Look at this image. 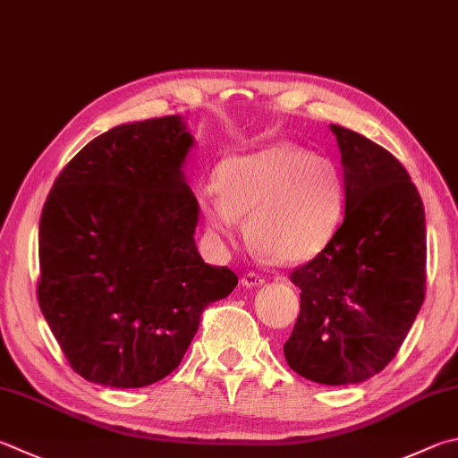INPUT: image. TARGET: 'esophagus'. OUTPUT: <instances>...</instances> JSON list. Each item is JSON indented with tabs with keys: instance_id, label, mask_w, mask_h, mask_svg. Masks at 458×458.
Segmentation results:
<instances>
[{
	"instance_id": "obj_1",
	"label": "esophagus",
	"mask_w": 458,
	"mask_h": 458,
	"mask_svg": "<svg viewBox=\"0 0 458 458\" xmlns=\"http://www.w3.org/2000/svg\"><path fill=\"white\" fill-rule=\"evenodd\" d=\"M264 282H266L264 276H260V274H256V272H248V274H244V276H242V286H246V288L262 286Z\"/></svg>"
}]
</instances>
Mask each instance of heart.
I'll list each match as a JSON object with an SVG mask.
<instances>
[{
  "label": "heart",
  "instance_id": "heart-1",
  "mask_svg": "<svg viewBox=\"0 0 458 458\" xmlns=\"http://www.w3.org/2000/svg\"><path fill=\"white\" fill-rule=\"evenodd\" d=\"M208 228L234 244L244 234L256 250L282 264H302L335 238L344 214V182L336 164L304 148L270 146L232 157L218 188L202 196Z\"/></svg>",
  "mask_w": 458,
  "mask_h": 458
}]
</instances>
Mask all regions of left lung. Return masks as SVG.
<instances>
[{"mask_svg":"<svg viewBox=\"0 0 458 458\" xmlns=\"http://www.w3.org/2000/svg\"><path fill=\"white\" fill-rule=\"evenodd\" d=\"M344 220L296 268L301 314L284 344L288 367L318 385H356L394 359L425 301V208L385 148L336 123Z\"/></svg>","mask_w":458,"mask_h":458,"instance_id":"1","label":"left lung"}]
</instances>
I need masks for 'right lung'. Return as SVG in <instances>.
Here are the masks:
<instances>
[{
    "label": "right lung",
    "instance_id": "add662e5",
    "mask_svg": "<svg viewBox=\"0 0 458 458\" xmlns=\"http://www.w3.org/2000/svg\"><path fill=\"white\" fill-rule=\"evenodd\" d=\"M192 146L182 115L122 123L73 156L44 204L39 309L72 369L96 385L168 377L206 306L238 284L196 248Z\"/></svg>",
    "mask_w": 458,
    "mask_h": 458
}]
</instances>
